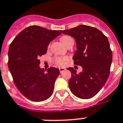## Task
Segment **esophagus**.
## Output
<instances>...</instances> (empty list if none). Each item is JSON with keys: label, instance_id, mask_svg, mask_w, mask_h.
<instances>
[{"label": "esophagus", "instance_id": "esophagus-1", "mask_svg": "<svg viewBox=\"0 0 123 123\" xmlns=\"http://www.w3.org/2000/svg\"><path fill=\"white\" fill-rule=\"evenodd\" d=\"M65 70H66V69L64 68H59V71L61 73H62L63 71H64Z\"/></svg>", "mask_w": 123, "mask_h": 123}]
</instances>
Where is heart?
I'll use <instances>...</instances> for the list:
<instances>
[{
	"label": "heart",
	"mask_w": 123,
	"mask_h": 123,
	"mask_svg": "<svg viewBox=\"0 0 123 123\" xmlns=\"http://www.w3.org/2000/svg\"><path fill=\"white\" fill-rule=\"evenodd\" d=\"M73 39L71 37L68 35H65L62 37L61 38V40L63 44H64L65 45H66L68 44V43L69 42V41L72 40ZM68 58L67 57H55L53 59V61L55 64L57 65H63L64 64L65 61H67Z\"/></svg>",
	"instance_id": "obj_1"
}]
</instances>
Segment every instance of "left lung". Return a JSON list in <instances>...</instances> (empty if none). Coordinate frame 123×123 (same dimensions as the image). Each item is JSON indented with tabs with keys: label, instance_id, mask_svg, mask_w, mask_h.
Masks as SVG:
<instances>
[{
	"label": "left lung",
	"instance_id": "obj_1",
	"mask_svg": "<svg viewBox=\"0 0 123 123\" xmlns=\"http://www.w3.org/2000/svg\"><path fill=\"white\" fill-rule=\"evenodd\" d=\"M61 31L75 39L74 64L83 68L79 74L73 68H68L71 73V92L80 98H92L103 87L110 73L112 54L108 39L99 30L90 26L80 25Z\"/></svg>",
	"mask_w": 123,
	"mask_h": 123
}]
</instances>
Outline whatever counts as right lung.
<instances>
[{"label": "right lung", "instance_id": "right-lung-1", "mask_svg": "<svg viewBox=\"0 0 123 123\" xmlns=\"http://www.w3.org/2000/svg\"><path fill=\"white\" fill-rule=\"evenodd\" d=\"M61 31L30 26L13 40L8 52V67L17 88L27 98L34 102L45 100L54 92L59 69L50 67L45 72L40 68V57Z\"/></svg>", "mask_w": 123, "mask_h": 123}]
</instances>
